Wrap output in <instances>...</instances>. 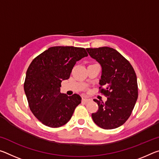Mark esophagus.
<instances>
[{
    "label": "esophagus",
    "mask_w": 159,
    "mask_h": 159,
    "mask_svg": "<svg viewBox=\"0 0 159 159\" xmlns=\"http://www.w3.org/2000/svg\"><path fill=\"white\" fill-rule=\"evenodd\" d=\"M82 101L83 102H88L89 101H90V99H88V98H83L82 99Z\"/></svg>",
    "instance_id": "34e87169"
}]
</instances>
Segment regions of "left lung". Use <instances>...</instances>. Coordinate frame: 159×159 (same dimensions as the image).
<instances>
[{"label": "left lung", "mask_w": 159, "mask_h": 159, "mask_svg": "<svg viewBox=\"0 0 159 159\" xmlns=\"http://www.w3.org/2000/svg\"><path fill=\"white\" fill-rule=\"evenodd\" d=\"M86 50L102 66L99 89L107 98L105 103L94 99L99 109L92 114L93 120L103 129L116 128L128 119L138 99L136 74L130 63L114 48L101 47Z\"/></svg>", "instance_id": "1"}]
</instances>
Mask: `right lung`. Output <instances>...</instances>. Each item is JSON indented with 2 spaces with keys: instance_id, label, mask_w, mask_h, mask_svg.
Listing matches in <instances>:
<instances>
[{
  "instance_id": "add662e5",
  "label": "right lung",
  "mask_w": 159,
  "mask_h": 159,
  "mask_svg": "<svg viewBox=\"0 0 159 159\" xmlns=\"http://www.w3.org/2000/svg\"><path fill=\"white\" fill-rule=\"evenodd\" d=\"M87 56L83 48L55 46L31 61L24 88L29 108L43 124L58 128L71 119L81 98L61 93V83L69 79L76 61Z\"/></svg>"
}]
</instances>
